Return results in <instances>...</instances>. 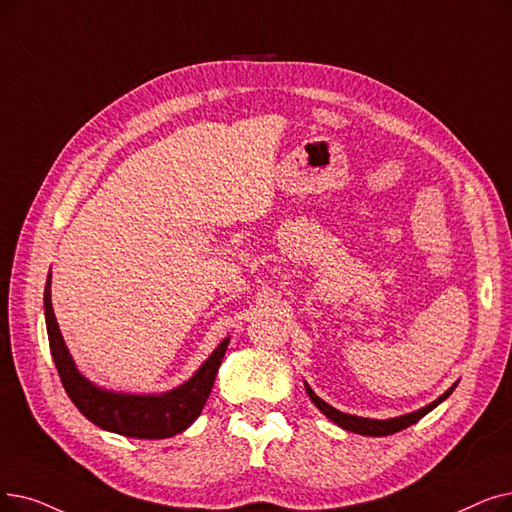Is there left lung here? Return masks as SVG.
I'll list each match as a JSON object with an SVG mask.
<instances>
[{"instance_id": "1", "label": "left lung", "mask_w": 512, "mask_h": 512, "mask_svg": "<svg viewBox=\"0 0 512 512\" xmlns=\"http://www.w3.org/2000/svg\"><path fill=\"white\" fill-rule=\"evenodd\" d=\"M303 385H305V391H307L311 402H314V406H316L328 420H332V422H335V425H339V427L345 429V431L358 433V435H370V437L391 435V433H397V431H402V429L414 425V422H418L422 416L429 414L433 408H437V406L443 402V399L450 397V393L456 389V383H454L446 393L439 395V397L435 399V402H431L429 406L420 408V410H414V412H408V414H402V416H395V418H387V420H376V418H364V416L345 414V412H341V410H337V408H332V406H328V404L324 402V399H320L314 391H311V387H309L307 383H303Z\"/></svg>"}]
</instances>
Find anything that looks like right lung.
Wrapping results in <instances>:
<instances>
[{
    "label": "right lung",
    "instance_id": "obj_1",
    "mask_svg": "<svg viewBox=\"0 0 512 512\" xmlns=\"http://www.w3.org/2000/svg\"><path fill=\"white\" fill-rule=\"evenodd\" d=\"M43 311L52 358L66 395L96 427L136 439H165L186 431L201 416L213 389L215 374L224 360L230 337L221 341L209 358L182 385L163 393H125L98 387L83 376L66 347L52 307V274L43 291Z\"/></svg>",
    "mask_w": 512,
    "mask_h": 512
}]
</instances>
